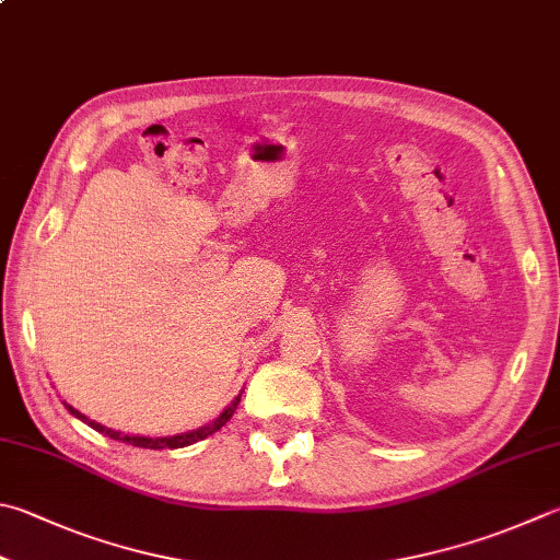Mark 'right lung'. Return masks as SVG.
<instances>
[{"instance_id":"obj_1","label":"right lung","mask_w":560,"mask_h":560,"mask_svg":"<svg viewBox=\"0 0 560 560\" xmlns=\"http://www.w3.org/2000/svg\"><path fill=\"white\" fill-rule=\"evenodd\" d=\"M238 402H241V393H238V397L234 399V402H231L224 411H221V415H219L214 421H209V424L199 427V429H192V431H185V434H175V436H155V439H153V436H139V434H121V431H116V429L102 427L100 421H94V419H90V417H84L82 411H78L75 407L68 405L66 399H62V405H66V409L70 411V415H72V417H78L80 421H84V424L92 427L94 431H100V434L109 436V439H114V441H124V444L139 446V448H185V446H192V444H197V441H202V439H207V436H212L214 431H219L221 427H224L226 421H229L231 417H234V411H236Z\"/></svg>"}]
</instances>
